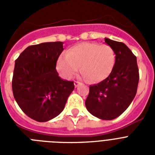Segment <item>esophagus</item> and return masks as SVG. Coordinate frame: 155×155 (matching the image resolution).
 <instances>
[{"mask_svg":"<svg viewBox=\"0 0 155 155\" xmlns=\"http://www.w3.org/2000/svg\"><path fill=\"white\" fill-rule=\"evenodd\" d=\"M74 84H75V87H78L79 85L81 84V83L79 82V81H75V82H74Z\"/></svg>","mask_w":155,"mask_h":155,"instance_id":"esophagus-1","label":"esophagus"}]
</instances>
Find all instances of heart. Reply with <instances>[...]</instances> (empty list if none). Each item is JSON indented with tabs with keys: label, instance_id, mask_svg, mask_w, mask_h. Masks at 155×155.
Listing matches in <instances>:
<instances>
[{
	"label": "heart",
	"instance_id": "1",
	"mask_svg": "<svg viewBox=\"0 0 155 155\" xmlns=\"http://www.w3.org/2000/svg\"><path fill=\"white\" fill-rule=\"evenodd\" d=\"M116 63L114 50L107 44L84 42L68 50L58 58V68L65 77L71 78L79 69L92 82H100L110 75Z\"/></svg>",
	"mask_w": 155,
	"mask_h": 155
}]
</instances>
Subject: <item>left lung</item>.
<instances>
[{
    "label": "left lung",
    "mask_w": 155,
    "mask_h": 155,
    "mask_svg": "<svg viewBox=\"0 0 155 155\" xmlns=\"http://www.w3.org/2000/svg\"><path fill=\"white\" fill-rule=\"evenodd\" d=\"M116 53V63L105 80L89 87L85 101L87 111L102 120H113L122 114L137 93L139 80L137 58L123 42L104 38Z\"/></svg>",
    "instance_id": "obj_1"
}]
</instances>
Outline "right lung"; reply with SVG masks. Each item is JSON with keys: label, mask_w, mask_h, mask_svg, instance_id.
Here are the masks:
<instances>
[{"label": "right lung", "mask_w": 155, "mask_h": 155, "mask_svg": "<svg viewBox=\"0 0 155 155\" xmlns=\"http://www.w3.org/2000/svg\"><path fill=\"white\" fill-rule=\"evenodd\" d=\"M63 42H43L28 47L15 61L12 88L21 109L33 120L45 122L65 107L75 88L73 81L62 80L56 63Z\"/></svg>", "instance_id": "add662e5"}]
</instances>
